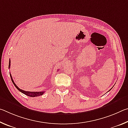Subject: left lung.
<instances>
[{
    "instance_id": "left-lung-1",
    "label": "left lung",
    "mask_w": 128,
    "mask_h": 128,
    "mask_svg": "<svg viewBox=\"0 0 128 128\" xmlns=\"http://www.w3.org/2000/svg\"><path fill=\"white\" fill-rule=\"evenodd\" d=\"M109 91H110V90H109Z\"/></svg>"
}]
</instances>
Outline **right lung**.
<instances>
[{
  "label": "right lung",
  "instance_id": "right-lung-1",
  "mask_svg": "<svg viewBox=\"0 0 128 128\" xmlns=\"http://www.w3.org/2000/svg\"><path fill=\"white\" fill-rule=\"evenodd\" d=\"M10 62H9V68H10ZM10 78H11V80L13 82V84H14V85L15 87H16L17 90L20 91V92H21L22 93H23V94H24L25 95H28V96H30V97H35V96H40V95H43V94H44V92H26V91H24V90H22L20 89V88H18V86H17L16 84H15V83L14 81V80H13L12 79V76L11 74H10Z\"/></svg>",
  "mask_w": 128,
  "mask_h": 128
}]
</instances>
